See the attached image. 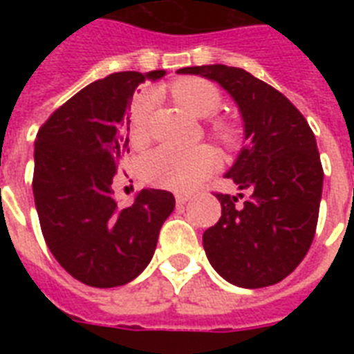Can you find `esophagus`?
<instances>
[{"instance_id":"1","label":"esophagus","mask_w":354,"mask_h":354,"mask_svg":"<svg viewBox=\"0 0 354 354\" xmlns=\"http://www.w3.org/2000/svg\"><path fill=\"white\" fill-rule=\"evenodd\" d=\"M189 200H191V194H176V204L178 205L187 204Z\"/></svg>"}]
</instances>
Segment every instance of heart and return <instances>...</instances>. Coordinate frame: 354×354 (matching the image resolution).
Here are the masks:
<instances>
[{"label":"heart","mask_w":354,"mask_h":354,"mask_svg":"<svg viewBox=\"0 0 354 354\" xmlns=\"http://www.w3.org/2000/svg\"><path fill=\"white\" fill-rule=\"evenodd\" d=\"M172 97L198 119L213 118L222 106V95L213 82L204 79H183L172 86ZM154 95L143 93L133 101L128 115V136L136 147H141L150 138V115L154 110ZM215 132L222 139L232 138V128L215 124ZM218 158L209 147L172 149L160 147L141 161L139 172L143 182L154 187L169 189L176 193H189L216 169Z\"/></svg>","instance_id":"obj_1"}]
</instances>
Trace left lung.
I'll list each match as a JSON object with an SVG mask.
<instances>
[{
	"mask_svg": "<svg viewBox=\"0 0 354 354\" xmlns=\"http://www.w3.org/2000/svg\"><path fill=\"white\" fill-rule=\"evenodd\" d=\"M176 73L216 82L244 127V147L224 174L239 193L216 194L222 216L202 236L205 255L232 285H275L307 255L318 224L324 169L313 130L283 93L246 69L213 64Z\"/></svg>",
	"mask_w": 354,
	"mask_h": 354,
	"instance_id": "8db88e82",
	"label": "left lung"
}]
</instances>
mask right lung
<instances>
[{
  "mask_svg": "<svg viewBox=\"0 0 354 354\" xmlns=\"http://www.w3.org/2000/svg\"><path fill=\"white\" fill-rule=\"evenodd\" d=\"M163 75L121 71L95 80L36 136L32 193L41 233L60 266L84 285L112 288L136 279L174 211L169 191L141 189L132 205L119 207L112 189L128 152L133 91Z\"/></svg>",
  "mask_w": 354,
  "mask_h": 354,
  "instance_id": "obj_1",
  "label": "right lung"
}]
</instances>
